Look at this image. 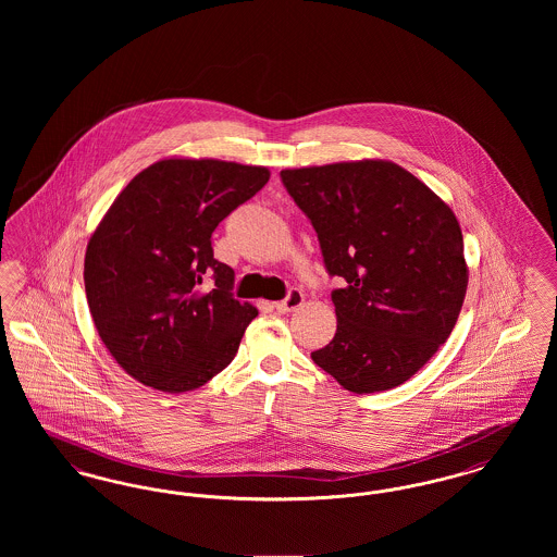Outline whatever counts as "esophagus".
Returning <instances> with one entry per match:
<instances>
[{"label": "esophagus", "mask_w": 557, "mask_h": 557, "mask_svg": "<svg viewBox=\"0 0 557 557\" xmlns=\"http://www.w3.org/2000/svg\"><path fill=\"white\" fill-rule=\"evenodd\" d=\"M302 300H305V294L298 290V288H290L284 300L275 302V309H277L280 313H292V311H296V309L302 305Z\"/></svg>", "instance_id": "1"}]
</instances>
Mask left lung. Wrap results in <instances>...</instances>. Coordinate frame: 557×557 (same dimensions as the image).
I'll list each match as a JSON object with an SVG mask.
<instances>
[{"label": "left lung", "mask_w": 557, "mask_h": 557, "mask_svg": "<svg viewBox=\"0 0 557 557\" xmlns=\"http://www.w3.org/2000/svg\"><path fill=\"white\" fill-rule=\"evenodd\" d=\"M307 214L330 277L336 334L311 359L363 395L407 382L445 345L468 288L463 236L449 207L386 160L280 173Z\"/></svg>", "instance_id": "1"}]
</instances>
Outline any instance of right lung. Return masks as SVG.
Returning a JSON list of instances; mask_svg holds the SVG:
<instances>
[{
  "label": "right lung",
  "instance_id": "obj_1",
  "mask_svg": "<svg viewBox=\"0 0 557 557\" xmlns=\"http://www.w3.org/2000/svg\"><path fill=\"white\" fill-rule=\"evenodd\" d=\"M269 182L265 166L171 159L135 175L85 252V294L116 363L162 393L200 388L259 311L234 298L212 232Z\"/></svg>",
  "mask_w": 557,
  "mask_h": 557
}]
</instances>
